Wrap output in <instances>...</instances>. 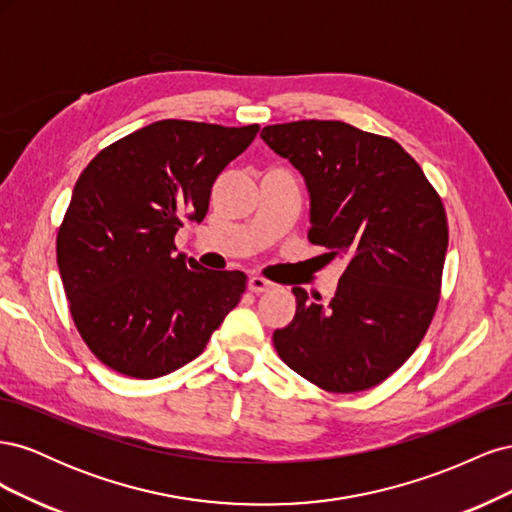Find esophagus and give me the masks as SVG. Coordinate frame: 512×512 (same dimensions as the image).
<instances>
[{
  "label": "esophagus",
  "instance_id": "34e87169",
  "mask_svg": "<svg viewBox=\"0 0 512 512\" xmlns=\"http://www.w3.org/2000/svg\"><path fill=\"white\" fill-rule=\"evenodd\" d=\"M273 284L269 282V280H265V277H260V275H252L250 280H247V288H250L252 292H265V290H269Z\"/></svg>",
  "mask_w": 512,
  "mask_h": 512
}]
</instances>
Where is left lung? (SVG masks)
<instances>
[{
    "instance_id": "1",
    "label": "left lung",
    "mask_w": 512,
    "mask_h": 512,
    "mask_svg": "<svg viewBox=\"0 0 512 512\" xmlns=\"http://www.w3.org/2000/svg\"><path fill=\"white\" fill-rule=\"evenodd\" d=\"M260 138L305 179L307 239L348 260L329 305L292 288L297 314L273 346L324 391H367L410 359L436 314L448 247L442 198L393 138L344 121L275 123Z\"/></svg>"
}]
</instances>
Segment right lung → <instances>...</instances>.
<instances>
[{"instance_id":"right-lung-1","label":"right lung","mask_w":512,"mask_h":512,"mask_svg":"<svg viewBox=\"0 0 512 512\" xmlns=\"http://www.w3.org/2000/svg\"><path fill=\"white\" fill-rule=\"evenodd\" d=\"M258 123L164 119L102 149L74 185L57 267L83 342L119 374L151 380L194 361L241 301V271L175 254L185 220L203 222L213 181Z\"/></svg>"}]
</instances>
